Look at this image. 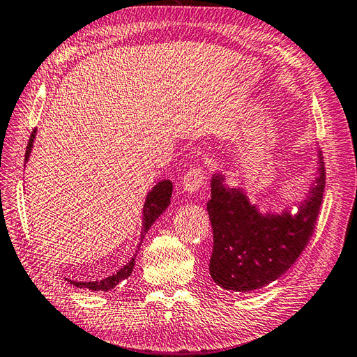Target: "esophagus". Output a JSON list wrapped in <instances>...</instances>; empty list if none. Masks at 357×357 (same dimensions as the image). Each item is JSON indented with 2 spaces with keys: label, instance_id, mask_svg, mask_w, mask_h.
Returning <instances> with one entry per match:
<instances>
[{
  "label": "esophagus",
  "instance_id": "esophagus-1",
  "mask_svg": "<svg viewBox=\"0 0 357 357\" xmlns=\"http://www.w3.org/2000/svg\"><path fill=\"white\" fill-rule=\"evenodd\" d=\"M207 184V172L201 167H193L183 178V188L187 193H196Z\"/></svg>",
  "mask_w": 357,
  "mask_h": 357
}]
</instances>
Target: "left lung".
Returning <instances> with one entry per match:
<instances>
[{
    "label": "left lung",
    "mask_w": 357,
    "mask_h": 357,
    "mask_svg": "<svg viewBox=\"0 0 357 357\" xmlns=\"http://www.w3.org/2000/svg\"><path fill=\"white\" fill-rule=\"evenodd\" d=\"M301 204L290 215H261L239 188L224 184L222 173L211 178L207 211L213 227L210 276L225 290L252 291L268 285L298 261L313 236L325 190V162Z\"/></svg>",
    "instance_id": "8db88e82"
}]
</instances>
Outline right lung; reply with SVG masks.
<instances>
[{
    "label": "right lung",
    "instance_id": "1",
    "mask_svg": "<svg viewBox=\"0 0 357 357\" xmlns=\"http://www.w3.org/2000/svg\"><path fill=\"white\" fill-rule=\"evenodd\" d=\"M35 133H36V128H33L32 135H30L29 138V144H27V149H26V156H24V161L27 162L29 155H30V150L33 147V139H35ZM172 190H173V184L172 181L165 179L161 181V183H158L153 190H151L147 195V199L146 204H144V222H142V236H141V242L146 236V233L149 231V229L151 227L156 219L162 215V211L169 207L170 204V198H172ZM135 257L133 256L130 262L126 264L123 268L118 270L115 275L105 278L102 280H95V282H77V280H70V284H73L75 287L78 288H89V290H93V291H109L112 288H115L121 280L127 279L128 276L132 275L133 267H135Z\"/></svg>",
    "mask_w": 357,
    "mask_h": 357
}]
</instances>
